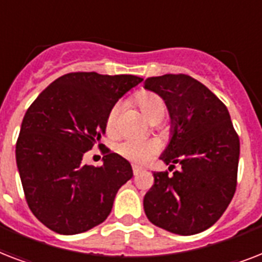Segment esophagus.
Wrapping results in <instances>:
<instances>
[{
  "instance_id": "esophagus-1",
  "label": "esophagus",
  "mask_w": 262,
  "mask_h": 262,
  "mask_svg": "<svg viewBox=\"0 0 262 262\" xmlns=\"http://www.w3.org/2000/svg\"><path fill=\"white\" fill-rule=\"evenodd\" d=\"M132 170H133V174L135 175L140 174V172L143 171V168L140 167V166H136V164H133V166H132Z\"/></svg>"
}]
</instances>
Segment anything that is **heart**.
<instances>
[{"mask_svg": "<svg viewBox=\"0 0 262 262\" xmlns=\"http://www.w3.org/2000/svg\"><path fill=\"white\" fill-rule=\"evenodd\" d=\"M136 103L139 104L140 110L144 114V117L149 121L155 119H162V117L166 113V104L164 100L160 98L159 95L152 94V92H140L136 96ZM119 114V104H114L108 111L106 119V127L110 133H114L117 129V121H118ZM162 144L159 140L149 139V140H135L127 139L118 144L117 152L125 159L135 162L139 164H145L151 162L158 154H159Z\"/></svg>", "mask_w": 262, "mask_h": 262, "instance_id": "1", "label": "heart"}]
</instances>
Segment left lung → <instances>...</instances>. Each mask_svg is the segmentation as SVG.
Instances as JSON below:
<instances>
[{"mask_svg": "<svg viewBox=\"0 0 262 262\" xmlns=\"http://www.w3.org/2000/svg\"><path fill=\"white\" fill-rule=\"evenodd\" d=\"M145 90L163 99L170 113L171 140L160 159L181 168L154 172L144 197L152 224L193 235L220 219L236 189L239 137L227 107L204 84L187 75L148 77Z\"/></svg>", "mask_w": 262, "mask_h": 262, "instance_id": "left-lung-1", "label": "left lung"}]
</instances>
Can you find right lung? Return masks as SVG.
Returning <instances> with one entry per match:
<instances>
[{"label": "right lung", "instance_id": "obj_1", "mask_svg": "<svg viewBox=\"0 0 262 262\" xmlns=\"http://www.w3.org/2000/svg\"><path fill=\"white\" fill-rule=\"evenodd\" d=\"M133 75L68 73L28 107L16 143V162L27 204L53 231L73 235L103 223L115 194L132 178L130 163L99 144L103 164L83 163L106 130L108 111L141 83Z\"/></svg>", "mask_w": 262, "mask_h": 262}]
</instances>
